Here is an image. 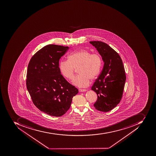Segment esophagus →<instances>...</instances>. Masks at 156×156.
<instances>
[{
  "mask_svg": "<svg viewBox=\"0 0 156 156\" xmlns=\"http://www.w3.org/2000/svg\"><path fill=\"white\" fill-rule=\"evenodd\" d=\"M79 92H86V91H87V90L82 89H79Z\"/></svg>",
  "mask_w": 156,
  "mask_h": 156,
  "instance_id": "obj_1",
  "label": "esophagus"
}]
</instances>
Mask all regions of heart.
<instances>
[{"instance_id":"1","label":"heart","mask_w":156,"mask_h":156,"mask_svg":"<svg viewBox=\"0 0 156 156\" xmlns=\"http://www.w3.org/2000/svg\"><path fill=\"white\" fill-rule=\"evenodd\" d=\"M102 60L97 53H92L88 50L82 49L72 52L68 60H62L59 62V69L66 79L72 80L75 75V69H78L79 75L73 81V84L79 87H86L90 79L98 76L102 67Z\"/></svg>"}]
</instances>
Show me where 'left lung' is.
I'll return each mask as SVG.
<instances>
[{
  "label": "left lung",
  "instance_id": "8db88e82",
  "mask_svg": "<svg viewBox=\"0 0 156 156\" xmlns=\"http://www.w3.org/2000/svg\"><path fill=\"white\" fill-rule=\"evenodd\" d=\"M98 51L104 62V68L92 90L97 94L94 105L96 109L107 112L120 102L126 76L119 55L110 46L99 41H90Z\"/></svg>",
  "mask_w": 156,
  "mask_h": 156
}]
</instances>
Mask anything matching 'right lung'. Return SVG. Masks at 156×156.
<instances>
[{
  "label": "right lung",
  "instance_id": "obj_1",
  "mask_svg": "<svg viewBox=\"0 0 156 156\" xmlns=\"http://www.w3.org/2000/svg\"><path fill=\"white\" fill-rule=\"evenodd\" d=\"M69 47L50 44L31 58L27 73V88L33 104L41 112L61 116L71 106L78 90L65 79L59 69V60Z\"/></svg>",
  "mask_w": 156,
  "mask_h": 156
}]
</instances>
